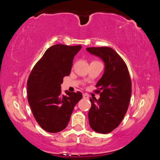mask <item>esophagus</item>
I'll return each mask as SVG.
<instances>
[{"instance_id":"obj_1","label":"esophagus","mask_w":160,"mask_h":160,"mask_svg":"<svg viewBox=\"0 0 160 160\" xmlns=\"http://www.w3.org/2000/svg\"><path fill=\"white\" fill-rule=\"evenodd\" d=\"M83 98L84 99H89V95L88 94H86V93H84L83 94Z\"/></svg>"}]
</instances>
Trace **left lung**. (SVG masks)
I'll use <instances>...</instances> for the list:
<instances>
[{
    "label": "left lung",
    "instance_id": "1",
    "mask_svg": "<svg viewBox=\"0 0 160 160\" xmlns=\"http://www.w3.org/2000/svg\"><path fill=\"white\" fill-rule=\"evenodd\" d=\"M90 53L101 58L105 68L97 83L100 98H91L88 112L90 126L93 131L107 134L117 128L128 110L131 96V80L126 64L110 47H89Z\"/></svg>",
    "mask_w": 160,
    "mask_h": 160
}]
</instances>
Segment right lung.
<instances>
[{
	"label": "right lung",
	"mask_w": 160,
	"mask_h": 160,
	"mask_svg": "<svg viewBox=\"0 0 160 160\" xmlns=\"http://www.w3.org/2000/svg\"><path fill=\"white\" fill-rule=\"evenodd\" d=\"M81 45H53L45 51L32 69L28 80V99L34 118L49 132L63 131L74 107L82 99L80 92L61 94V85L68 76L74 56Z\"/></svg>",
	"instance_id": "1"
}]
</instances>
